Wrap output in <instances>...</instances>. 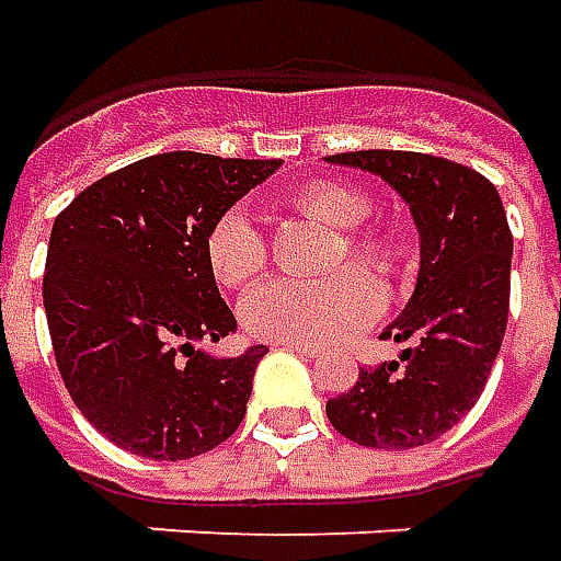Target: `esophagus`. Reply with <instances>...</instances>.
<instances>
[{"label": "esophagus", "mask_w": 561, "mask_h": 561, "mask_svg": "<svg viewBox=\"0 0 561 561\" xmlns=\"http://www.w3.org/2000/svg\"><path fill=\"white\" fill-rule=\"evenodd\" d=\"M280 348H289V352H296V355H306V358H314V355H321V348L318 345H306V342H277Z\"/></svg>", "instance_id": "1"}]
</instances>
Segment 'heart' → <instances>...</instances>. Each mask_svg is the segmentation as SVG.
<instances>
[{
  "label": "heart",
  "instance_id": "heart-1",
  "mask_svg": "<svg viewBox=\"0 0 561 561\" xmlns=\"http://www.w3.org/2000/svg\"><path fill=\"white\" fill-rule=\"evenodd\" d=\"M287 203L308 219L340 231L327 268L340 267L352 257L360 270H342L321 280H268L255 287L243 306L240 321L255 340L306 342L327 345L348 333H358L382 311V289L368 272L392 277L404 262L401 240L379 228L364 225L370 216V194L358 184L340 179H308ZM203 253L213 277L221 287H243L268 265V240L243 209H225L209 225Z\"/></svg>",
  "mask_w": 561,
  "mask_h": 561
}]
</instances>
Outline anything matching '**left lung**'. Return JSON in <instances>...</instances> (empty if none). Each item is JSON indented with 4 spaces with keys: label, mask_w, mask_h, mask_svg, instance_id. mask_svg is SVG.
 I'll return each mask as SVG.
<instances>
[{
    "label": "left lung",
    "mask_w": 561,
    "mask_h": 561,
    "mask_svg": "<svg viewBox=\"0 0 561 561\" xmlns=\"http://www.w3.org/2000/svg\"><path fill=\"white\" fill-rule=\"evenodd\" d=\"M327 160L392 184L420 231L416 289L382 330V340H411V348L360 367L358 382L327 401V420L364 447L430 445L472 411L497 360L513 262L506 209L482 172L445 157L352 150Z\"/></svg>",
    "instance_id": "obj_1"
}]
</instances>
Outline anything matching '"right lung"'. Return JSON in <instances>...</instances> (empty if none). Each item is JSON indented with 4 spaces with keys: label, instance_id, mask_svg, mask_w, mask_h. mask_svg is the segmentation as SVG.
<instances>
[{
    "label": "right lung",
    "instance_id": "obj_1",
    "mask_svg": "<svg viewBox=\"0 0 561 561\" xmlns=\"http://www.w3.org/2000/svg\"><path fill=\"white\" fill-rule=\"evenodd\" d=\"M277 167L169 150L98 179L55 219L43 277L51 348L79 413L114 445L187 460L240 426L268 348H197L237 327L203 240Z\"/></svg>",
    "mask_w": 561,
    "mask_h": 561
}]
</instances>
